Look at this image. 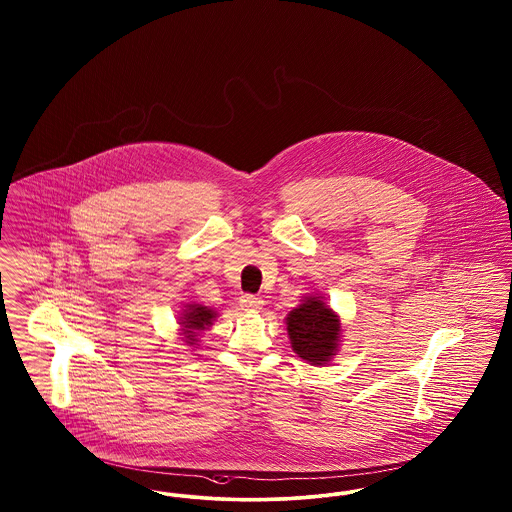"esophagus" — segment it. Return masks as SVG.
Returning <instances> with one entry per match:
<instances>
[{
	"mask_svg": "<svg viewBox=\"0 0 512 512\" xmlns=\"http://www.w3.org/2000/svg\"><path fill=\"white\" fill-rule=\"evenodd\" d=\"M263 305H265V301L261 297H257V295H251V293L242 295V299H240V307L244 308V310H261Z\"/></svg>",
	"mask_w": 512,
	"mask_h": 512,
	"instance_id": "1",
	"label": "esophagus"
}]
</instances>
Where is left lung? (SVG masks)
Listing matches in <instances>:
<instances>
[{
	"mask_svg": "<svg viewBox=\"0 0 512 512\" xmlns=\"http://www.w3.org/2000/svg\"><path fill=\"white\" fill-rule=\"evenodd\" d=\"M339 331V318L320 297H308L287 316L291 347L303 360L318 366L335 354Z\"/></svg>",
	"mask_w": 512,
	"mask_h": 512,
	"instance_id": "obj_1",
	"label": "left lung"
}]
</instances>
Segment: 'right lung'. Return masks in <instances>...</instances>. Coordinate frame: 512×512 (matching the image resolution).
Segmentation results:
<instances>
[{
  "label": "right lung",
  "mask_w": 512,
  "mask_h": 512,
  "mask_svg": "<svg viewBox=\"0 0 512 512\" xmlns=\"http://www.w3.org/2000/svg\"><path fill=\"white\" fill-rule=\"evenodd\" d=\"M215 318V312L211 308L202 305H188L183 314V335L186 345H196V331L211 326Z\"/></svg>",
  "instance_id": "add662e5"
}]
</instances>
